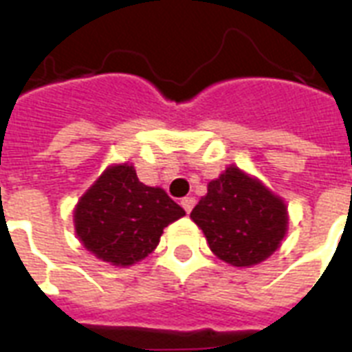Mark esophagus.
<instances>
[{
    "label": "esophagus",
    "mask_w": 352,
    "mask_h": 352,
    "mask_svg": "<svg viewBox=\"0 0 352 352\" xmlns=\"http://www.w3.org/2000/svg\"><path fill=\"white\" fill-rule=\"evenodd\" d=\"M181 206L184 210H186V214H190V212H192V210H193V206H195V199H193V197H184L181 201Z\"/></svg>",
    "instance_id": "esophagus-1"
}]
</instances>
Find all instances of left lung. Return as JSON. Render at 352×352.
Wrapping results in <instances>:
<instances>
[{
    "mask_svg": "<svg viewBox=\"0 0 352 352\" xmlns=\"http://www.w3.org/2000/svg\"><path fill=\"white\" fill-rule=\"evenodd\" d=\"M190 217L215 256L234 267L265 261L287 232V206L259 181L230 166L208 184Z\"/></svg>",
    "mask_w": 352,
    "mask_h": 352,
    "instance_id": "1",
    "label": "left lung"
}]
</instances>
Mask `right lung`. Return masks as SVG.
Segmentation results:
<instances>
[{
    "mask_svg": "<svg viewBox=\"0 0 352 352\" xmlns=\"http://www.w3.org/2000/svg\"><path fill=\"white\" fill-rule=\"evenodd\" d=\"M184 210L160 188L138 181L135 168H107L80 199L74 228L98 259L129 267L155 250L166 226Z\"/></svg>",
    "mask_w": 352,
    "mask_h": 352,
    "instance_id": "add662e5",
    "label": "right lung"
}]
</instances>
